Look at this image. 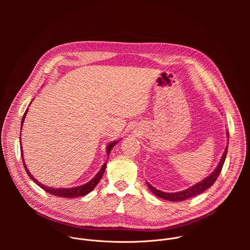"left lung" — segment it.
<instances>
[{
    "label": "left lung",
    "instance_id": "left-lung-1",
    "mask_svg": "<svg viewBox=\"0 0 250 250\" xmlns=\"http://www.w3.org/2000/svg\"><path fill=\"white\" fill-rule=\"evenodd\" d=\"M228 135L229 132H228ZM227 152H228V146L225 150V153L221 159V162L220 164L218 165V167L216 168V170L213 171L209 176H208L205 180H203L202 182L194 185L193 187L187 189V190H184V191H181V192H177V193H165V192H161L159 190H156L155 188H153L151 185H148L149 189L151 190V192L153 194H155L157 197L161 198V199H164V200H167V201H171V202H178V201H184V200H187L189 198H192L194 196H197L199 194H201L202 192L206 191L208 188H209L213 183L216 182V180L218 179V177L222 171V168L224 166V163H225V160H226V157H227Z\"/></svg>",
    "mask_w": 250,
    "mask_h": 250
}]
</instances>
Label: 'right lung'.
<instances>
[{"instance_id":"1","label":"right lung","mask_w":250,"mask_h":250,"mask_svg":"<svg viewBox=\"0 0 250 250\" xmlns=\"http://www.w3.org/2000/svg\"><path fill=\"white\" fill-rule=\"evenodd\" d=\"M26 113H27V110L25 111V113H24V115H23V117H22V119H21V127H22V124H23V121H24V118H25ZM116 144H117V141H116V142H112V144H110V145L108 146V147H106V153H108V155L110 154V151L112 150V148L115 146ZM21 158H22V157H23V156H22V151H21ZM22 161H23V159H22ZM105 165H106V163H104V164L102 166L101 170L97 173V175L93 178V179H92L91 181H89L88 183H86L85 185H82V186H79V187H74V188H67V189H66V188H60V189H56V188H55V189H54V188H52V187H46V186H44L43 184L40 183L37 179H34V177L28 172V170H27V168H26V166H25V163H24V161H23L24 169H25V171H26L28 177L30 178V179H32V181H33L34 183H37L42 189H43V190L46 191L47 193H49V194H51V195H54V196L63 197V198L82 197V196H84V195L90 193V192L97 186V184L99 183V181L101 180V178H102V176L104 175V169H105Z\"/></svg>"}]
</instances>
